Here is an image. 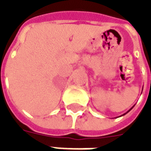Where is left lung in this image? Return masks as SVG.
<instances>
[{"label":"left lung","instance_id":"left-lung-1","mask_svg":"<svg viewBox=\"0 0 151 151\" xmlns=\"http://www.w3.org/2000/svg\"><path fill=\"white\" fill-rule=\"evenodd\" d=\"M133 107H134V106H133ZM130 108V109H129V111H127V112H126V113H128V112H129V111H130V110H131V109H132V108ZM126 113H124V114H123V115H122V116H124V115H125V114H126Z\"/></svg>","mask_w":151,"mask_h":151}]
</instances>
